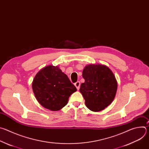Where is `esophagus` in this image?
Segmentation results:
<instances>
[{"label": "esophagus", "mask_w": 149, "mask_h": 149, "mask_svg": "<svg viewBox=\"0 0 149 149\" xmlns=\"http://www.w3.org/2000/svg\"><path fill=\"white\" fill-rule=\"evenodd\" d=\"M74 85H75V86L76 87L77 89L78 90H79V87H80V82H79V81H77V82L75 83Z\"/></svg>", "instance_id": "obj_1"}]
</instances>
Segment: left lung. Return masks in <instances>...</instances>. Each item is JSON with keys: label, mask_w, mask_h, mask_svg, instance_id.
Instances as JSON below:
<instances>
[{"label": "left lung", "mask_w": 149, "mask_h": 149, "mask_svg": "<svg viewBox=\"0 0 149 149\" xmlns=\"http://www.w3.org/2000/svg\"><path fill=\"white\" fill-rule=\"evenodd\" d=\"M85 82L79 89L87 107L92 111L103 110L113 102L117 90V81L106 65L89 64L82 71Z\"/></svg>", "instance_id": "8db88e82"}]
</instances>
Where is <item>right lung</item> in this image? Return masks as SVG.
Returning <instances> with one entry per match:
<instances>
[{
  "label": "right lung",
  "instance_id": "1",
  "mask_svg": "<svg viewBox=\"0 0 149 149\" xmlns=\"http://www.w3.org/2000/svg\"><path fill=\"white\" fill-rule=\"evenodd\" d=\"M32 86L39 103L51 111H58L65 107L70 96L77 90L59 67L53 65L41 69L35 75Z\"/></svg>",
  "mask_w": 149,
  "mask_h": 149
}]
</instances>
